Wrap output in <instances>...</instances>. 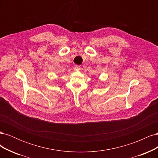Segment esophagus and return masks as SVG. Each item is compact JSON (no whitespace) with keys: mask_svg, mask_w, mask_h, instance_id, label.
I'll return each mask as SVG.
<instances>
[{"mask_svg":"<svg viewBox=\"0 0 158 158\" xmlns=\"http://www.w3.org/2000/svg\"><path fill=\"white\" fill-rule=\"evenodd\" d=\"M74 70H80V66L78 65H75L74 66Z\"/></svg>","mask_w":158,"mask_h":158,"instance_id":"1","label":"esophagus"}]
</instances>
